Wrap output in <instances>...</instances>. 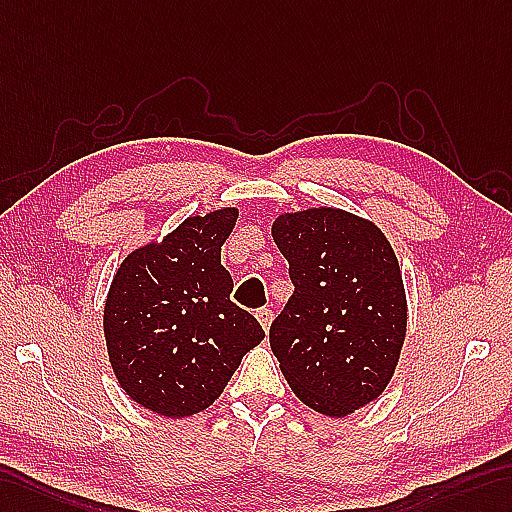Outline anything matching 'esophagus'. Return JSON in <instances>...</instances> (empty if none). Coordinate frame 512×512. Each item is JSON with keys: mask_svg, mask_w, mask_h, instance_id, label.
<instances>
[{"mask_svg": "<svg viewBox=\"0 0 512 512\" xmlns=\"http://www.w3.org/2000/svg\"><path fill=\"white\" fill-rule=\"evenodd\" d=\"M256 319H258L260 326H263V330H265V332H269V328H271V321H273L271 310H269V308H258V310H256Z\"/></svg>", "mask_w": 512, "mask_h": 512, "instance_id": "obj_1", "label": "esophagus"}]
</instances>
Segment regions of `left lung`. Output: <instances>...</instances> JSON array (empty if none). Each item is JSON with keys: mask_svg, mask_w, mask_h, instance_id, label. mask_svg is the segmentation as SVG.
<instances>
[{"mask_svg": "<svg viewBox=\"0 0 512 512\" xmlns=\"http://www.w3.org/2000/svg\"><path fill=\"white\" fill-rule=\"evenodd\" d=\"M295 291L269 343L293 393L341 419L389 386L406 339L408 304L393 247L376 223L332 206L273 219Z\"/></svg>", "mask_w": 512, "mask_h": 512, "instance_id": "left-lung-1", "label": "left lung"}]
</instances>
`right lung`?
I'll return each mask as SVG.
<instances>
[{"instance_id":"add662e5","label":"right lung","mask_w":512,"mask_h":512,"mask_svg":"<svg viewBox=\"0 0 512 512\" xmlns=\"http://www.w3.org/2000/svg\"><path fill=\"white\" fill-rule=\"evenodd\" d=\"M239 219L226 206L121 260L104 304L108 363L132 402L167 419L191 417L226 389L243 356L265 339L230 302L221 245Z\"/></svg>"}]
</instances>
